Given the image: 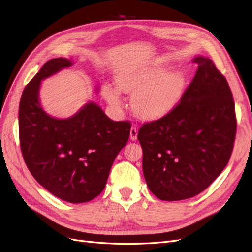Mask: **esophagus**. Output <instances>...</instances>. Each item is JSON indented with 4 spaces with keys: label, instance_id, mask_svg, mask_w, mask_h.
Instances as JSON below:
<instances>
[{
    "label": "esophagus",
    "instance_id": "esophagus-1",
    "mask_svg": "<svg viewBox=\"0 0 252 252\" xmlns=\"http://www.w3.org/2000/svg\"><path fill=\"white\" fill-rule=\"evenodd\" d=\"M137 134H138V128L136 126L131 127V132H130V138L132 140L137 139Z\"/></svg>",
    "mask_w": 252,
    "mask_h": 252
}]
</instances>
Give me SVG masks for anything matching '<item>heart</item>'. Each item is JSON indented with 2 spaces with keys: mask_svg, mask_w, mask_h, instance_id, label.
<instances>
[{
  "mask_svg": "<svg viewBox=\"0 0 252 252\" xmlns=\"http://www.w3.org/2000/svg\"><path fill=\"white\" fill-rule=\"evenodd\" d=\"M161 69L127 71L117 76V88L106 84L103 95L111 104L121 106L120 93L133 95V107L139 116L158 118L171 112L181 101L185 90V78L174 71L163 75Z\"/></svg>",
  "mask_w": 252,
  "mask_h": 252,
  "instance_id": "heart-1",
  "label": "heart"
}]
</instances>
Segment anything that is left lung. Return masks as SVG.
<instances>
[{"instance_id": "left-lung-1", "label": "left lung", "mask_w": 252, "mask_h": 252, "mask_svg": "<svg viewBox=\"0 0 252 252\" xmlns=\"http://www.w3.org/2000/svg\"><path fill=\"white\" fill-rule=\"evenodd\" d=\"M193 62L198 67L181 101L138 132L143 175L161 200L203 192L227 166L234 146L235 107L226 78L209 58Z\"/></svg>"}]
</instances>
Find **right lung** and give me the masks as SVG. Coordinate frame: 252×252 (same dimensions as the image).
I'll use <instances>...</instances> for the list:
<instances>
[{
    "label": "right lung",
    "mask_w": 252,
    "mask_h": 252,
    "mask_svg": "<svg viewBox=\"0 0 252 252\" xmlns=\"http://www.w3.org/2000/svg\"><path fill=\"white\" fill-rule=\"evenodd\" d=\"M71 61H47L22 93L19 136L32 175L53 195L86 203L104 189L115 158L130 137V121H114L94 103L67 119L54 118L39 103L41 80L69 67Z\"/></svg>",
    "instance_id": "add662e5"
}]
</instances>
